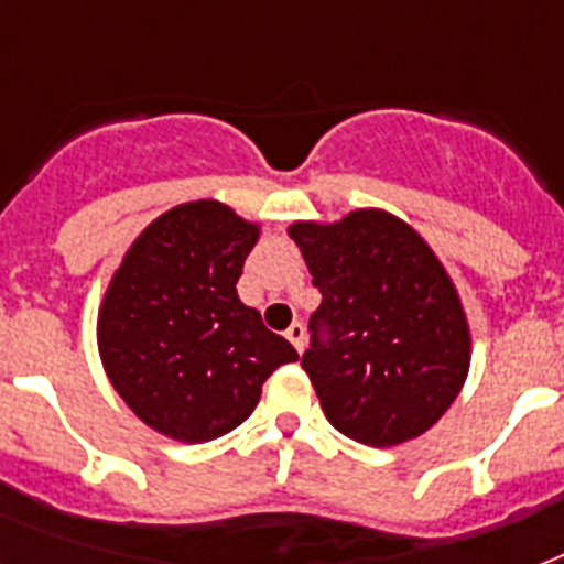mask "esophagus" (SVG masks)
I'll list each match as a JSON object with an SVG mask.
<instances>
[{
  "label": "esophagus",
  "mask_w": 564,
  "mask_h": 564,
  "mask_svg": "<svg viewBox=\"0 0 564 564\" xmlns=\"http://www.w3.org/2000/svg\"><path fill=\"white\" fill-rule=\"evenodd\" d=\"M286 339H290L292 348L301 354L304 351V345H307V330H304L301 322H295V325H290V330H286Z\"/></svg>",
  "instance_id": "esophagus-1"
}]
</instances>
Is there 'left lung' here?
Segmentation results:
<instances>
[{
    "mask_svg": "<svg viewBox=\"0 0 564 564\" xmlns=\"http://www.w3.org/2000/svg\"><path fill=\"white\" fill-rule=\"evenodd\" d=\"M290 237L322 292L301 366L327 421L371 447L421 436L454 403L471 362L445 265L383 210H354L336 225L295 221Z\"/></svg>",
    "mask_w": 564,
    "mask_h": 564,
    "instance_id": "8db88e82",
    "label": "left lung"
}]
</instances>
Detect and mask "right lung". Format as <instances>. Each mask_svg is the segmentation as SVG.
I'll return each instance as SVG.
<instances>
[{
  "instance_id": "obj_1",
  "label": "right lung",
  "mask_w": 564,
  "mask_h": 564,
  "mask_svg": "<svg viewBox=\"0 0 564 564\" xmlns=\"http://www.w3.org/2000/svg\"><path fill=\"white\" fill-rule=\"evenodd\" d=\"M260 228L219 202L172 207L134 239L99 310V354L140 421L210 442L254 412L265 377L299 351L237 295Z\"/></svg>"
}]
</instances>
